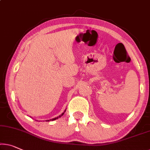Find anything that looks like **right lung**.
<instances>
[{"mask_svg": "<svg viewBox=\"0 0 150 150\" xmlns=\"http://www.w3.org/2000/svg\"><path fill=\"white\" fill-rule=\"evenodd\" d=\"M66 112V110H64V112H62V115H59V117H56V118H54V119H51V120H50V121H54V120H56V119H58L59 118V117H61L62 116V115H63L64 114V112ZM47 121H50L49 120H47Z\"/></svg>", "mask_w": 150, "mask_h": 150, "instance_id": "right-lung-1", "label": "right lung"}]
</instances>
